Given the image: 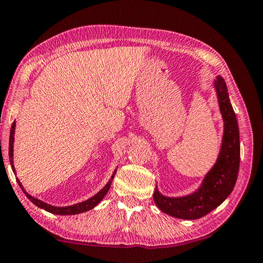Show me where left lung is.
<instances>
[{
  "label": "left lung",
  "instance_id": "obj_1",
  "mask_svg": "<svg viewBox=\"0 0 263 263\" xmlns=\"http://www.w3.org/2000/svg\"><path fill=\"white\" fill-rule=\"evenodd\" d=\"M217 96L219 112L223 119V137L219 154L202 180L200 187L191 194L171 197L165 196L156 187V205L172 217L199 219L217 208L231 194L236 185L240 163V141L238 121L234 114L224 78L217 76L213 82Z\"/></svg>",
  "mask_w": 263,
  "mask_h": 263
}]
</instances>
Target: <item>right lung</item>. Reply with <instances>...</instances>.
Returning a JSON list of instances; mask_svg holds the SVG:
<instances>
[{"instance_id": "obj_1", "label": "right lung", "mask_w": 263, "mask_h": 263, "mask_svg": "<svg viewBox=\"0 0 263 263\" xmlns=\"http://www.w3.org/2000/svg\"><path fill=\"white\" fill-rule=\"evenodd\" d=\"M15 128H16V122L13 121L12 126H11V130H10V139H9V159H10V164H11V168H12L13 173H16L15 166H13V142H15ZM117 168L114 170V172L112 174V177H110V179L108 180V182L106 183V185L101 188V190L97 193L96 195H93L92 197H90V199H87L85 201L80 202V203L67 205V206H55V205L46 203V202H44V201L35 199V197L31 196L29 193L24 190V187H23V185L21 183L20 179L16 178V180L18 182V185H20V187L22 188V191L24 192V194L26 195L27 199H29L32 203L35 204L36 206H39V208L48 211V213L54 214V215H77V214H82V213H85V211L93 209L95 206L104 199V196L107 194V192L109 191L110 185H112V180L114 178L115 172H117Z\"/></svg>"}]
</instances>
